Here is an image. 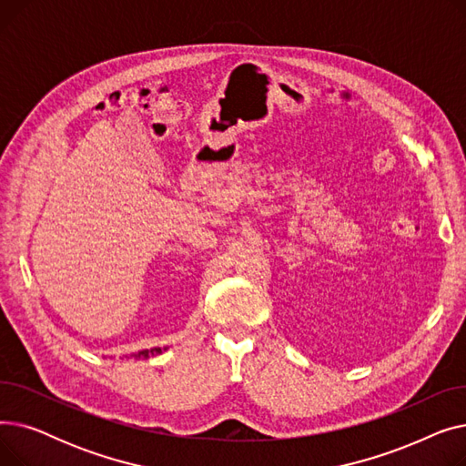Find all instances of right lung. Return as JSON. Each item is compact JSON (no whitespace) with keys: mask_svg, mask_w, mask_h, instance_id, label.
Masks as SVG:
<instances>
[{"mask_svg":"<svg viewBox=\"0 0 466 466\" xmlns=\"http://www.w3.org/2000/svg\"><path fill=\"white\" fill-rule=\"evenodd\" d=\"M162 351H166V348L162 350V348H153V350H143V351H139V353H134V357H143V359H147V357H151V355H158V353H162Z\"/></svg>","mask_w":466,"mask_h":466,"instance_id":"1","label":"right lung"}]
</instances>
